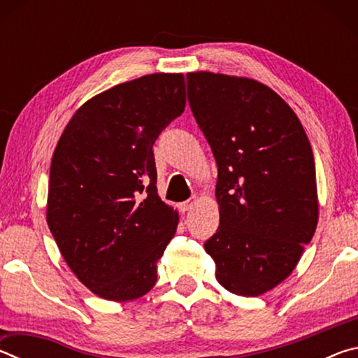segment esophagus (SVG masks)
<instances>
[{
  "mask_svg": "<svg viewBox=\"0 0 358 358\" xmlns=\"http://www.w3.org/2000/svg\"><path fill=\"white\" fill-rule=\"evenodd\" d=\"M196 202H197V197L192 196L191 199H187V201H185L183 203H180V208H181V211H189V210H192L194 205H196Z\"/></svg>",
  "mask_w": 358,
  "mask_h": 358,
  "instance_id": "obj_1",
  "label": "esophagus"
}]
</instances>
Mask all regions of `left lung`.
Instances as JSON below:
<instances>
[{"instance_id": "obj_1", "label": "left lung", "mask_w": 358, "mask_h": 358, "mask_svg": "<svg viewBox=\"0 0 358 358\" xmlns=\"http://www.w3.org/2000/svg\"><path fill=\"white\" fill-rule=\"evenodd\" d=\"M186 85L217 164L220 227L205 251L222 287L257 296L286 280L316 232L310 141L292 108L264 83L189 72Z\"/></svg>"}]
</instances>
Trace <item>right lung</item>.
Here are the masks:
<instances>
[{"label": "right lung", "instance_id": "add662e5", "mask_svg": "<svg viewBox=\"0 0 358 358\" xmlns=\"http://www.w3.org/2000/svg\"><path fill=\"white\" fill-rule=\"evenodd\" d=\"M186 106L183 74L117 85L78 108L50 166L47 224L74 275L106 300L138 299L178 215L156 189L153 145Z\"/></svg>", "mask_w": 358, "mask_h": 358}]
</instances>
